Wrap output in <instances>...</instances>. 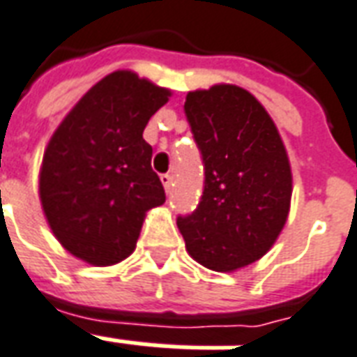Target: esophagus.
Here are the masks:
<instances>
[{
  "label": "esophagus",
  "mask_w": 357,
  "mask_h": 357,
  "mask_svg": "<svg viewBox=\"0 0 357 357\" xmlns=\"http://www.w3.org/2000/svg\"><path fill=\"white\" fill-rule=\"evenodd\" d=\"M160 181L165 185V190L170 192V189H172V176L170 174H160Z\"/></svg>",
  "instance_id": "esophagus-1"
}]
</instances>
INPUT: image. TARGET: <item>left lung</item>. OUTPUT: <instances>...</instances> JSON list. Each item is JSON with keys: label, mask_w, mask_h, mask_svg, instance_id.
I'll list each match as a JSON object with an SVG mask.
<instances>
[{"label": "left lung", "mask_w": 357, "mask_h": 357, "mask_svg": "<svg viewBox=\"0 0 357 357\" xmlns=\"http://www.w3.org/2000/svg\"><path fill=\"white\" fill-rule=\"evenodd\" d=\"M183 108L202 155L204 190L178 228L198 264L234 271L264 257L287 222V149L264 106L238 86L190 91Z\"/></svg>", "instance_id": "8db88e82"}]
</instances>
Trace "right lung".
<instances>
[{
  "mask_svg": "<svg viewBox=\"0 0 357 357\" xmlns=\"http://www.w3.org/2000/svg\"><path fill=\"white\" fill-rule=\"evenodd\" d=\"M170 91L118 70L95 84L61 121L43 157L39 195L54 236L93 266L135 251L144 215L167 200L144 140Z\"/></svg>",
  "mask_w": 357,
  "mask_h": 357,
  "instance_id": "obj_1",
  "label": "right lung"
}]
</instances>
